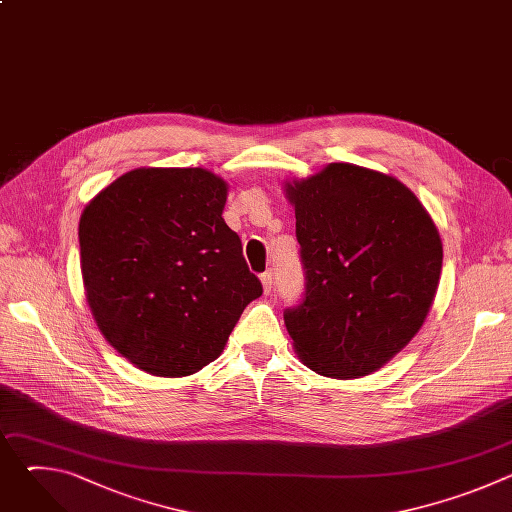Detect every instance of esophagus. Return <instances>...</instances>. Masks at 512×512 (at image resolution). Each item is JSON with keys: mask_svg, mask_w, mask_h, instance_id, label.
<instances>
[{"mask_svg": "<svg viewBox=\"0 0 512 512\" xmlns=\"http://www.w3.org/2000/svg\"><path fill=\"white\" fill-rule=\"evenodd\" d=\"M261 283H263L265 294H271V287H273V271L271 269L261 275Z\"/></svg>", "mask_w": 512, "mask_h": 512, "instance_id": "34e87169", "label": "esophagus"}]
</instances>
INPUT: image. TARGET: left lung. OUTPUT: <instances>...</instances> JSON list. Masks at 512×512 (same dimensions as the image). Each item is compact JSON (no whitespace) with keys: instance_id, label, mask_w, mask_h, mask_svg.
<instances>
[{"instance_id":"obj_1","label":"left lung","mask_w":512,"mask_h":512,"mask_svg":"<svg viewBox=\"0 0 512 512\" xmlns=\"http://www.w3.org/2000/svg\"><path fill=\"white\" fill-rule=\"evenodd\" d=\"M306 273L285 328L308 369L358 379L379 371L423 326L442 273V239L397 178L328 164L285 182Z\"/></svg>"}]
</instances>
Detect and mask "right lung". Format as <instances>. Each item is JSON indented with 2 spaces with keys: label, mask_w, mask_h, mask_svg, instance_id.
<instances>
[{
  "label": "right lung",
  "mask_w": 512,
  "mask_h": 512,
  "mask_svg": "<svg viewBox=\"0 0 512 512\" xmlns=\"http://www.w3.org/2000/svg\"><path fill=\"white\" fill-rule=\"evenodd\" d=\"M227 192L229 184L204 168H137L81 214V271L93 318L145 373H198L263 294L223 218Z\"/></svg>",
  "instance_id": "add662e5"
}]
</instances>
